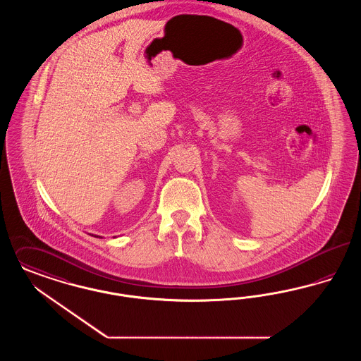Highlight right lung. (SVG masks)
<instances>
[{"label":"right lung","mask_w":361,"mask_h":361,"mask_svg":"<svg viewBox=\"0 0 361 361\" xmlns=\"http://www.w3.org/2000/svg\"><path fill=\"white\" fill-rule=\"evenodd\" d=\"M92 236H95V238H102V236H99V235H92Z\"/></svg>","instance_id":"1"}]
</instances>
